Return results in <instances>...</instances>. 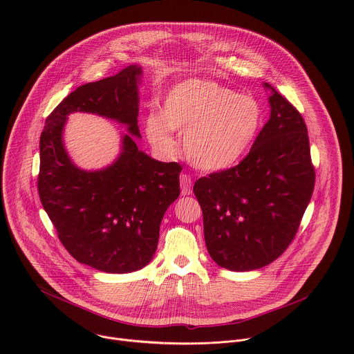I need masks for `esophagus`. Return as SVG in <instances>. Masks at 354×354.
Returning a JSON list of instances; mask_svg holds the SVG:
<instances>
[{
	"instance_id": "34e87169",
	"label": "esophagus",
	"mask_w": 354,
	"mask_h": 354,
	"mask_svg": "<svg viewBox=\"0 0 354 354\" xmlns=\"http://www.w3.org/2000/svg\"><path fill=\"white\" fill-rule=\"evenodd\" d=\"M179 180H180V189H182V194L183 196H189L192 193V189H193V180L189 175L186 174H182L179 176Z\"/></svg>"
}]
</instances>
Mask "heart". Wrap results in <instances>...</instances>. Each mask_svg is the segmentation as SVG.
<instances>
[{
	"instance_id": "heart-1",
	"label": "heart",
	"mask_w": 354,
	"mask_h": 354,
	"mask_svg": "<svg viewBox=\"0 0 354 354\" xmlns=\"http://www.w3.org/2000/svg\"><path fill=\"white\" fill-rule=\"evenodd\" d=\"M263 124V108L250 95L209 78L174 85L164 97L162 116L149 113L145 133L157 149L174 153L172 130L183 131L187 160L203 171L235 165L254 144Z\"/></svg>"
}]
</instances>
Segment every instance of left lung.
<instances>
[{
	"label": "left lung",
	"instance_id": "1",
	"mask_svg": "<svg viewBox=\"0 0 354 354\" xmlns=\"http://www.w3.org/2000/svg\"><path fill=\"white\" fill-rule=\"evenodd\" d=\"M270 119L248 156L193 186L213 261L248 272L276 261L295 238L315 186L308 130L270 84Z\"/></svg>",
	"mask_w": 354,
	"mask_h": 354
}]
</instances>
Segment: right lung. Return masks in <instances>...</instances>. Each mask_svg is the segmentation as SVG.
Here are the masks:
<instances>
[{"label": "right lung", "instance_id": "1", "mask_svg": "<svg viewBox=\"0 0 354 354\" xmlns=\"http://www.w3.org/2000/svg\"><path fill=\"white\" fill-rule=\"evenodd\" d=\"M130 66L78 86L46 119L40 136L39 197L57 236L80 263L106 273L136 272L153 259L167 209L180 193L178 162L156 161L123 137V153L109 168L85 172L66 154L62 131L71 112L115 119L140 137L137 80Z\"/></svg>", "mask_w": 354, "mask_h": 354}]
</instances>
